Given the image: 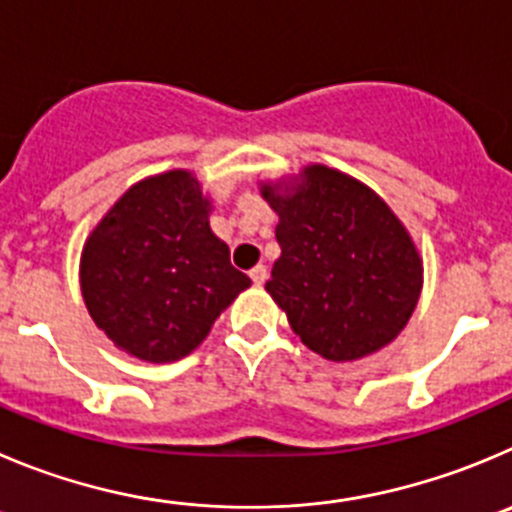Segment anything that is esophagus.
I'll return each mask as SVG.
<instances>
[{
  "label": "esophagus",
  "mask_w": 512,
  "mask_h": 512,
  "mask_svg": "<svg viewBox=\"0 0 512 512\" xmlns=\"http://www.w3.org/2000/svg\"><path fill=\"white\" fill-rule=\"evenodd\" d=\"M250 278H252V283L255 285H262L267 280V267L265 265H257V267H252L250 270Z\"/></svg>",
  "instance_id": "34e87169"
}]
</instances>
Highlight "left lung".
<instances>
[{
  "label": "left lung",
  "instance_id": "1",
  "mask_svg": "<svg viewBox=\"0 0 512 512\" xmlns=\"http://www.w3.org/2000/svg\"><path fill=\"white\" fill-rule=\"evenodd\" d=\"M280 222L265 290L295 336L328 361L389 346L412 318L424 262L409 229L364 181L326 164L260 181Z\"/></svg>",
  "mask_w": 512,
  "mask_h": 512
}]
</instances>
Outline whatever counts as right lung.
Masks as SVG:
<instances>
[{
    "label": "right lung",
    "mask_w": 512,
    "mask_h": 512,
    "mask_svg": "<svg viewBox=\"0 0 512 512\" xmlns=\"http://www.w3.org/2000/svg\"><path fill=\"white\" fill-rule=\"evenodd\" d=\"M212 197L191 171L146 176L103 214L80 252L95 326L146 364L189 356L252 285L209 227Z\"/></svg>",
    "instance_id": "add662e5"
}]
</instances>
